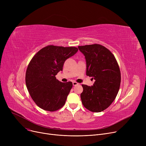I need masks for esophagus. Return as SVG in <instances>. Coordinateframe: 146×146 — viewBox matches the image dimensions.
<instances>
[{"label":"esophagus","mask_w":146,"mask_h":146,"mask_svg":"<svg viewBox=\"0 0 146 146\" xmlns=\"http://www.w3.org/2000/svg\"><path fill=\"white\" fill-rule=\"evenodd\" d=\"M78 83H77V82H73V86H76V85H78Z\"/></svg>","instance_id":"34e87169"}]
</instances>
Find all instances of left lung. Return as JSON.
Instances as JSON below:
<instances>
[{
    "label": "left lung",
    "instance_id": "obj_1",
    "mask_svg": "<svg viewBox=\"0 0 146 146\" xmlns=\"http://www.w3.org/2000/svg\"><path fill=\"white\" fill-rule=\"evenodd\" d=\"M78 48L86 59V75L95 80L93 86L82 85V102L90 111H103L113 102L119 89L118 64L113 54L100 44L79 46Z\"/></svg>",
    "mask_w": 146,
    "mask_h": 146
}]
</instances>
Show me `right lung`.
Masks as SVG:
<instances>
[{"instance_id":"add662e5","label":"right lung","mask_w":146,"mask_h":146,"mask_svg":"<svg viewBox=\"0 0 146 146\" xmlns=\"http://www.w3.org/2000/svg\"><path fill=\"white\" fill-rule=\"evenodd\" d=\"M78 51L74 47L51 45L41 49L31 60L26 72V86L33 101L41 109L52 112L65 104L73 83L61 82L56 75L63 70L65 61Z\"/></svg>"}]
</instances>
